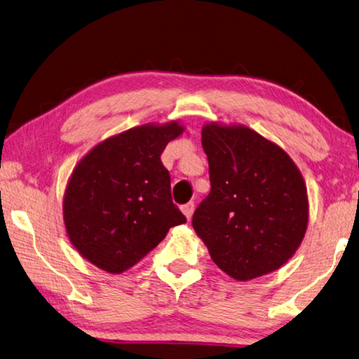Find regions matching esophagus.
<instances>
[{"instance_id":"esophagus-1","label":"esophagus","mask_w":359,"mask_h":359,"mask_svg":"<svg viewBox=\"0 0 359 359\" xmlns=\"http://www.w3.org/2000/svg\"><path fill=\"white\" fill-rule=\"evenodd\" d=\"M181 210H183L186 219L189 221V219L192 218V213H194V203H192V202L186 203V205H183V207H181Z\"/></svg>"}]
</instances>
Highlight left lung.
Segmentation results:
<instances>
[{
	"mask_svg": "<svg viewBox=\"0 0 359 359\" xmlns=\"http://www.w3.org/2000/svg\"><path fill=\"white\" fill-rule=\"evenodd\" d=\"M211 191L192 227L211 259L238 281L273 272L301 246L309 224L307 187L278 144L245 126L202 128Z\"/></svg>",
	"mask_w": 359,
	"mask_h": 359,
	"instance_id": "8db88e82",
	"label": "left lung"
}]
</instances>
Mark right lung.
<instances>
[{"label": "right lung", "mask_w": 359, "mask_h": 359, "mask_svg": "<svg viewBox=\"0 0 359 359\" xmlns=\"http://www.w3.org/2000/svg\"><path fill=\"white\" fill-rule=\"evenodd\" d=\"M184 127L178 121L128 128L81 158L63 196L69 242L108 273H122L186 222L172 201L161 154Z\"/></svg>", "instance_id": "right-lung-1"}]
</instances>
